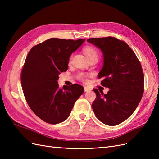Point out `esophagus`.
I'll use <instances>...</instances> for the list:
<instances>
[{
	"mask_svg": "<svg viewBox=\"0 0 159 159\" xmlns=\"http://www.w3.org/2000/svg\"><path fill=\"white\" fill-rule=\"evenodd\" d=\"M84 89H85V92H89L91 90V89L89 88L87 86H84Z\"/></svg>",
	"mask_w": 159,
	"mask_h": 159,
	"instance_id": "obj_1",
	"label": "esophagus"
}]
</instances>
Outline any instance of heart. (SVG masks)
<instances>
[{"label":"heart","instance_id":"b5f03b06","mask_svg":"<svg viewBox=\"0 0 159 159\" xmlns=\"http://www.w3.org/2000/svg\"><path fill=\"white\" fill-rule=\"evenodd\" d=\"M83 51L84 53L85 54V55L87 57L88 60H90L93 58H98V53L97 50L92 46L85 47V48L83 49ZM88 76V74L80 72L78 74V78H79V79L83 80V81H86L87 76Z\"/></svg>","mask_w":159,"mask_h":159}]
</instances>
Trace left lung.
I'll use <instances>...</instances> for the list:
<instances>
[{
    "label": "left lung",
    "instance_id": "8db88e82",
    "mask_svg": "<svg viewBox=\"0 0 159 159\" xmlns=\"http://www.w3.org/2000/svg\"><path fill=\"white\" fill-rule=\"evenodd\" d=\"M87 42L99 48L104 64L98 74L101 85L109 88L107 94L93 89V112L100 121L116 126L129 117L137 109L144 91L141 63L126 42L113 37L90 38Z\"/></svg>",
    "mask_w": 159,
    "mask_h": 159
}]
</instances>
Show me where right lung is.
I'll return each mask as SVG.
<instances>
[{
    "label": "right lung",
    "instance_id": "obj_1",
    "mask_svg": "<svg viewBox=\"0 0 159 159\" xmlns=\"http://www.w3.org/2000/svg\"><path fill=\"white\" fill-rule=\"evenodd\" d=\"M85 41L50 38L33 46L26 57L21 72L24 95L33 112L47 123L65 121L84 93L77 84L60 88L57 80L67 70L72 53Z\"/></svg>",
    "mask_w": 159,
    "mask_h": 159
}]
</instances>
